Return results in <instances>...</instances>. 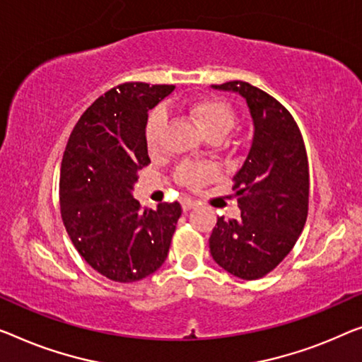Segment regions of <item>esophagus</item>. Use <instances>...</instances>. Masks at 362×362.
<instances>
[{
    "label": "esophagus",
    "mask_w": 362,
    "mask_h": 362,
    "mask_svg": "<svg viewBox=\"0 0 362 362\" xmlns=\"http://www.w3.org/2000/svg\"><path fill=\"white\" fill-rule=\"evenodd\" d=\"M195 202H193V199H190V198H183L182 199V209L183 211H190L192 208H195Z\"/></svg>",
    "instance_id": "34e87169"
}]
</instances>
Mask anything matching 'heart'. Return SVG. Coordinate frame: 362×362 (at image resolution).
<instances>
[{"label": "heart", "mask_w": 362, "mask_h": 362, "mask_svg": "<svg viewBox=\"0 0 362 362\" xmlns=\"http://www.w3.org/2000/svg\"><path fill=\"white\" fill-rule=\"evenodd\" d=\"M185 110L195 125L199 128L204 136L208 139H223L230 129H233L235 123V112L230 104H228L221 97H203V99H197L187 104ZM167 123V113L163 107H156V109L149 113L146 129H144V138H146V144L149 151H156L159 148L160 136ZM218 177V170L216 167L209 164H182L177 169L175 180L180 185L192 188V190H198L206 183L213 182Z\"/></svg>", "instance_id": "heart-1"}]
</instances>
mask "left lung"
Segmentation results:
<instances>
[{"instance_id": "obj_1", "label": "left lung", "mask_w": 362, "mask_h": 362, "mask_svg": "<svg viewBox=\"0 0 362 362\" xmlns=\"http://www.w3.org/2000/svg\"><path fill=\"white\" fill-rule=\"evenodd\" d=\"M213 88L244 97L255 129L245 163L233 179L240 218H218L209 252L226 272L252 281L273 272L304 229L309 163L298 123L274 97L245 81Z\"/></svg>"}]
</instances>
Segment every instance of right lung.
<instances>
[{
    "mask_svg": "<svg viewBox=\"0 0 362 362\" xmlns=\"http://www.w3.org/2000/svg\"><path fill=\"white\" fill-rule=\"evenodd\" d=\"M172 84L123 83L94 100L69 134L60 170V209L79 255L117 283H134L165 262L180 203L143 209L132 190L151 164L148 112Z\"/></svg>",
    "mask_w": 362,
    "mask_h": 362,
    "instance_id": "add662e5",
    "label": "right lung"
}]
</instances>
